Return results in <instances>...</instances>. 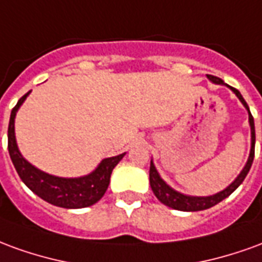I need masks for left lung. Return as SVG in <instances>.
I'll return each instance as SVG.
<instances>
[{
    "mask_svg": "<svg viewBox=\"0 0 262 262\" xmlns=\"http://www.w3.org/2000/svg\"><path fill=\"white\" fill-rule=\"evenodd\" d=\"M208 78L214 84H225L223 81L220 80L219 77H214V75L208 74ZM231 91L234 92L237 95V98L242 101V103L247 108L248 111V120H250V126H251V151H250V157H248V161L246 167L243 168V171L240 172V176L237 177L234 182H231L229 187L223 189L222 192L216 193V195H212V196H188V195H182V193L177 192L172 188H170L167 184H165L161 178H160L159 172L156 170L153 163H150V187L153 189L154 195L157 196L160 202L164 203L167 206H170L172 209H177V210H184V212H196V210H205V209H209L214 206L216 203L222 202L225 198H227L229 195L236 191L238 185L244 181V178L248 174V171L251 168V164H253L254 160V150H255V129H254V118L250 109H248L247 102L244 101V98L242 97V94L237 91L236 88L230 86Z\"/></svg>",
    "mask_w": 262,
    "mask_h": 262,
    "instance_id": "left-lung-1",
    "label": "left lung"
}]
</instances>
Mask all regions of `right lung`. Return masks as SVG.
<instances>
[{
    "label": "right lung",
    "mask_w": 262,
    "mask_h": 262,
    "mask_svg": "<svg viewBox=\"0 0 262 262\" xmlns=\"http://www.w3.org/2000/svg\"><path fill=\"white\" fill-rule=\"evenodd\" d=\"M29 92H26L12 108L8 125L9 157L12 160V164L18 176L32 192H35L37 196L42 198L43 201L52 203L54 206L66 209H80L97 203L108 189L111 174L115 165L123 159L125 154L102 160V163L98 165L97 170L91 172L90 176L81 177V178H60V177L49 176L46 172L35 168L20 156L18 146H16V140H15L14 130L16 111L25 101V98L29 95Z\"/></svg>",
    "instance_id": "obj_1"
}]
</instances>
